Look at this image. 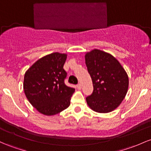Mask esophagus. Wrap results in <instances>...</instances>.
Here are the masks:
<instances>
[{"label": "esophagus", "instance_id": "1", "mask_svg": "<svg viewBox=\"0 0 151 151\" xmlns=\"http://www.w3.org/2000/svg\"><path fill=\"white\" fill-rule=\"evenodd\" d=\"M77 89H82V85H81V84H77Z\"/></svg>", "mask_w": 151, "mask_h": 151}]
</instances>
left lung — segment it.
Wrapping results in <instances>:
<instances>
[{
  "label": "left lung",
  "instance_id": "1",
  "mask_svg": "<svg viewBox=\"0 0 151 151\" xmlns=\"http://www.w3.org/2000/svg\"><path fill=\"white\" fill-rule=\"evenodd\" d=\"M85 64L94 87L86 98L87 105L100 113L115 110L128 89V76L124 68L113 56L99 49L86 53Z\"/></svg>",
  "mask_w": 151,
  "mask_h": 151
}]
</instances>
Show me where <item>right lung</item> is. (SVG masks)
Instances as JSON below:
<instances>
[{
  "mask_svg": "<svg viewBox=\"0 0 151 151\" xmlns=\"http://www.w3.org/2000/svg\"><path fill=\"white\" fill-rule=\"evenodd\" d=\"M67 55L54 52L41 58L26 71L24 89L31 105L44 115H57L70 105L74 89L64 84Z\"/></svg>",
  "mask_w": 151,
  "mask_h": 151,
  "instance_id": "add662e5",
  "label": "right lung"
}]
</instances>
